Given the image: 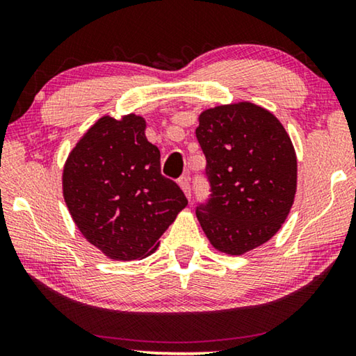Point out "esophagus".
<instances>
[{"instance_id":"34e87169","label":"esophagus","mask_w":356,"mask_h":356,"mask_svg":"<svg viewBox=\"0 0 356 356\" xmlns=\"http://www.w3.org/2000/svg\"><path fill=\"white\" fill-rule=\"evenodd\" d=\"M179 185L180 188L184 190L185 196L188 197V200H191V186H190V177L188 176H182L179 179Z\"/></svg>"}]
</instances>
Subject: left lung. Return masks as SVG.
Segmentation results:
<instances>
[{
	"label": "left lung",
	"mask_w": 356,
	"mask_h": 356,
	"mask_svg": "<svg viewBox=\"0 0 356 356\" xmlns=\"http://www.w3.org/2000/svg\"><path fill=\"white\" fill-rule=\"evenodd\" d=\"M210 195L196 216L216 250L240 256L272 238L293 204L297 156L272 113L242 102L200 116Z\"/></svg>",
	"instance_id": "8db88e82"
}]
</instances>
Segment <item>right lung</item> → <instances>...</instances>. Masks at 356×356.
<instances>
[{"mask_svg": "<svg viewBox=\"0 0 356 356\" xmlns=\"http://www.w3.org/2000/svg\"><path fill=\"white\" fill-rule=\"evenodd\" d=\"M135 114L99 119L65 161L63 191L76 227L116 261L149 256L186 200L161 176L160 150Z\"/></svg>", "mask_w": 356, "mask_h": 356, "instance_id": "obj_1", "label": "right lung"}]
</instances>
